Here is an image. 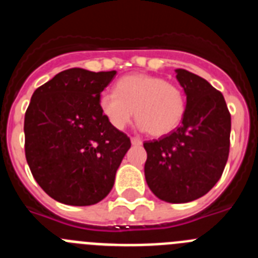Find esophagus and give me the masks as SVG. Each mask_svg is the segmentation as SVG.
Returning <instances> with one entry per match:
<instances>
[{"mask_svg": "<svg viewBox=\"0 0 258 258\" xmlns=\"http://www.w3.org/2000/svg\"><path fill=\"white\" fill-rule=\"evenodd\" d=\"M132 145H134V146H141L142 145V141L140 140V138H138V137H132Z\"/></svg>", "mask_w": 258, "mask_h": 258, "instance_id": "obj_1", "label": "esophagus"}]
</instances>
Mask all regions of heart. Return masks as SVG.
<instances>
[{
	"label": "heart",
	"mask_w": 258,
	"mask_h": 258,
	"mask_svg": "<svg viewBox=\"0 0 258 258\" xmlns=\"http://www.w3.org/2000/svg\"><path fill=\"white\" fill-rule=\"evenodd\" d=\"M99 107L115 129H124L136 115L142 131L163 137L173 133L183 121L186 95L181 86L163 77L134 74L118 80L115 93H103Z\"/></svg>",
	"instance_id": "1"
}]
</instances>
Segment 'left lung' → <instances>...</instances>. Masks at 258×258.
<instances>
[{
  "label": "left lung",
  "instance_id": "8db88e82",
  "mask_svg": "<svg viewBox=\"0 0 258 258\" xmlns=\"http://www.w3.org/2000/svg\"><path fill=\"white\" fill-rule=\"evenodd\" d=\"M186 94L181 126L143 143L150 190L168 203H188L206 195L222 175L230 150L231 116L225 98L203 77L175 70Z\"/></svg>",
  "mask_w": 258,
  "mask_h": 258
}]
</instances>
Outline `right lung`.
I'll list each match as a JSON object with an SVG mask.
<instances>
[{
    "mask_svg": "<svg viewBox=\"0 0 258 258\" xmlns=\"http://www.w3.org/2000/svg\"><path fill=\"white\" fill-rule=\"evenodd\" d=\"M116 71H61L37 88L24 117L26 159L40 187L67 206H93L112 190L131 140L99 107Z\"/></svg>",
    "mask_w": 258,
    "mask_h": 258,
    "instance_id": "right-lung-1",
    "label": "right lung"
}]
</instances>
